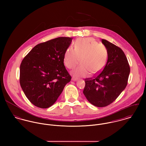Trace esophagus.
<instances>
[{
	"instance_id": "1",
	"label": "esophagus",
	"mask_w": 146,
	"mask_h": 146,
	"mask_svg": "<svg viewBox=\"0 0 146 146\" xmlns=\"http://www.w3.org/2000/svg\"><path fill=\"white\" fill-rule=\"evenodd\" d=\"M71 80H72V81H77V79H76V78H72Z\"/></svg>"
}]
</instances>
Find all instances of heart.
I'll list each match as a JSON object with an SVG mask.
<instances>
[{"instance_id":"obj_1","label":"heart","mask_w":146,"mask_h":146,"mask_svg":"<svg viewBox=\"0 0 146 146\" xmlns=\"http://www.w3.org/2000/svg\"><path fill=\"white\" fill-rule=\"evenodd\" d=\"M75 48L68 47L64 54L63 62L69 69L81 65L71 71L78 78L88 76L90 72L97 74L104 67L108 57V51L104 44L98 43L91 38L79 39L74 44Z\"/></svg>"}]
</instances>
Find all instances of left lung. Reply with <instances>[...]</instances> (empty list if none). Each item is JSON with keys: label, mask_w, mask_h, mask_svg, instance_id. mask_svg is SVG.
<instances>
[{"label": "left lung", "mask_w": 146, "mask_h": 146, "mask_svg": "<svg viewBox=\"0 0 146 146\" xmlns=\"http://www.w3.org/2000/svg\"><path fill=\"white\" fill-rule=\"evenodd\" d=\"M108 51V60L104 69L93 78L85 79L83 93L91 104L103 107L112 104L125 89L130 66L123 50L102 39Z\"/></svg>", "instance_id": "1"}]
</instances>
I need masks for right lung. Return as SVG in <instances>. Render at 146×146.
<instances>
[{"mask_svg": "<svg viewBox=\"0 0 146 146\" xmlns=\"http://www.w3.org/2000/svg\"><path fill=\"white\" fill-rule=\"evenodd\" d=\"M72 38L59 37L38 44L20 65V83L26 97L35 106L54 104L71 77L63 63L64 54Z\"/></svg>", "mask_w": 146, "mask_h": 146, "instance_id": "obj_1", "label": "right lung"}]
</instances>
